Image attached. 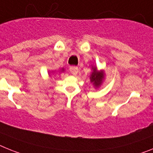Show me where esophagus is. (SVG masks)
<instances>
[{"label": "esophagus", "mask_w": 153, "mask_h": 153, "mask_svg": "<svg viewBox=\"0 0 153 153\" xmlns=\"http://www.w3.org/2000/svg\"><path fill=\"white\" fill-rule=\"evenodd\" d=\"M70 71L72 74L76 75V74H78V72H79V68H78V67L76 66H71L70 68Z\"/></svg>", "instance_id": "1"}]
</instances>
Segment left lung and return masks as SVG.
Returning <instances> with one entry per match:
<instances>
[{"instance_id":"left-lung-1","label":"left lung","mask_w":153,"mask_h":153,"mask_svg":"<svg viewBox=\"0 0 153 153\" xmlns=\"http://www.w3.org/2000/svg\"><path fill=\"white\" fill-rule=\"evenodd\" d=\"M92 70H93V71H92L90 77L91 82H93L95 86L98 87L100 85L102 79H103V72H102V71L101 72L98 71L96 68H93Z\"/></svg>"}]
</instances>
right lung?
Segmentation results:
<instances>
[{
	"label": "right lung",
	"mask_w": 153,
	"mask_h": 153,
	"mask_svg": "<svg viewBox=\"0 0 153 153\" xmlns=\"http://www.w3.org/2000/svg\"><path fill=\"white\" fill-rule=\"evenodd\" d=\"M63 70H64V69H63Z\"/></svg>",
	"instance_id": "obj_1"
}]
</instances>
